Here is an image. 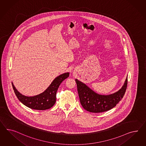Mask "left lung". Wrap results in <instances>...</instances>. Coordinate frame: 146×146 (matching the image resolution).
Here are the masks:
<instances>
[{"instance_id": "8db88e82", "label": "left lung", "mask_w": 146, "mask_h": 146, "mask_svg": "<svg viewBox=\"0 0 146 146\" xmlns=\"http://www.w3.org/2000/svg\"><path fill=\"white\" fill-rule=\"evenodd\" d=\"M77 84L80 103L83 108L89 112L102 113L116 106L123 98L125 93L127 84V76L122 87L114 94L102 95L96 93L89 87L78 79Z\"/></svg>"}]
</instances>
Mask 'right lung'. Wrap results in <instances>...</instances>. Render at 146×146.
Returning <instances> with one entry per match:
<instances>
[{"mask_svg":"<svg viewBox=\"0 0 146 146\" xmlns=\"http://www.w3.org/2000/svg\"><path fill=\"white\" fill-rule=\"evenodd\" d=\"M68 72L56 77L47 89L42 93L34 96H26L19 92L12 82L16 97L23 105L36 110H46L51 108L55 104L56 92L60 83L69 76Z\"/></svg>","mask_w":146,"mask_h":146,"instance_id":"1","label":"right lung"}]
</instances>
